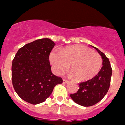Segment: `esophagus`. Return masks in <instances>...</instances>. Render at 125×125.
I'll use <instances>...</instances> for the list:
<instances>
[{
	"label": "esophagus",
	"instance_id": "obj_1",
	"mask_svg": "<svg viewBox=\"0 0 125 125\" xmlns=\"http://www.w3.org/2000/svg\"><path fill=\"white\" fill-rule=\"evenodd\" d=\"M68 82V80H65V79H63V83L65 84V83H67Z\"/></svg>",
	"mask_w": 125,
	"mask_h": 125
}]
</instances>
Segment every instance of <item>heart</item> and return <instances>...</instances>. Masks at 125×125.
Segmentation results:
<instances>
[{"label": "heart", "mask_w": 125, "mask_h": 125, "mask_svg": "<svg viewBox=\"0 0 125 125\" xmlns=\"http://www.w3.org/2000/svg\"><path fill=\"white\" fill-rule=\"evenodd\" d=\"M49 60L55 73L60 74L69 66L70 76L86 81L94 78L100 71L102 58L98 53L83 45L66 47L60 52L53 50Z\"/></svg>", "instance_id": "obj_1"}]
</instances>
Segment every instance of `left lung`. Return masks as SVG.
Masks as SVG:
<instances>
[{
  "mask_svg": "<svg viewBox=\"0 0 125 125\" xmlns=\"http://www.w3.org/2000/svg\"><path fill=\"white\" fill-rule=\"evenodd\" d=\"M92 47L102 57L103 67L94 78L80 83L78 92L70 95V97L75 103L83 106L94 105L106 95L112 75V69L108 58L96 47Z\"/></svg>",
  "mask_w": 125,
  "mask_h": 125,
  "instance_id": "left-lung-1",
  "label": "left lung"
}]
</instances>
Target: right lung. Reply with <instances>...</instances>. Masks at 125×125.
Here are the masks:
<instances>
[{
    "label": "right lung",
    "instance_id": "add662e5",
    "mask_svg": "<svg viewBox=\"0 0 125 125\" xmlns=\"http://www.w3.org/2000/svg\"><path fill=\"white\" fill-rule=\"evenodd\" d=\"M55 45L49 39L36 40L25 45L12 61V80L14 90L22 100L37 104L45 101L62 78L52 73L49 55Z\"/></svg>",
    "mask_w": 125,
    "mask_h": 125
}]
</instances>
